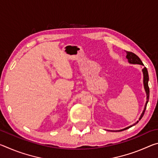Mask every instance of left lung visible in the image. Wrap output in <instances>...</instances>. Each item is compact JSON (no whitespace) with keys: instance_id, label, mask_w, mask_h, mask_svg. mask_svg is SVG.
Instances as JSON below:
<instances>
[{"instance_id":"1","label":"left lung","mask_w":158,"mask_h":158,"mask_svg":"<svg viewBox=\"0 0 158 158\" xmlns=\"http://www.w3.org/2000/svg\"><path fill=\"white\" fill-rule=\"evenodd\" d=\"M126 53H127L126 58H127V59L128 60V62H129L130 63H131V64H139V65H143L142 61L141 60L140 58H139L137 55L135 54V53H132V52H126ZM142 72H143V74L144 89H145V91H146V102L145 106H144V109H143V111L142 112V114H141L139 118V121H140V120L141 119V118L143 117V114H144V112H145V111H146L147 104H148V100H149V93H150L149 87H148V79H149V77H148V70H147V69H146V67H144L143 69H142ZM139 121H137V122L135 123H134L133 125H130V126H129V127H127L126 128H124V129H123V130H117V131H123V130H127V129H128V128H130L131 127L134 126V125H135L139 122Z\"/></svg>"}]
</instances>
